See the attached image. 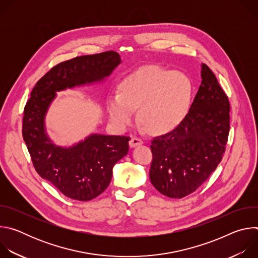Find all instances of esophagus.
I'll list each match as a JSON object with an SVG mask.
<instances>
[{"label": "esophagus", "instance_id": "esophagus-1", "mask_svg": "<svg viewBox=\"0 0 258 258\" xmlns=\"http://www.w3.org/2000/svg\"><path fill=\"white\" fill-rule=\"evenodd\" d=\"M142 144H143V140L140 139V138L134 137V138H132L131 141H130V147H131V148H135V147L140 146V145H142Z\"/></svg>", "mask_w": 258, "mask_h": 258}]
</instances>
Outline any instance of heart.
Segmentation results:
<instances>
[{
    "label": "heart",
    "mask_w": 258,
    "mask_h": 258,
    "mask_svg": "<svg viewBox=\"0 0 258 258\" xmlns=\"http://www.w3.org/2000/svg\"><path fill=\"white\" fill-rule=\"evenodd\" d=\"M193 87L188 77L158 66H145L120 85L119 95L110 96L107 110L118 127L130 125L139 109V118L151 134L163 135L176 128L186 117Z\"/></svg>",
    "instance_id": "obj_1"
}]
</instances>
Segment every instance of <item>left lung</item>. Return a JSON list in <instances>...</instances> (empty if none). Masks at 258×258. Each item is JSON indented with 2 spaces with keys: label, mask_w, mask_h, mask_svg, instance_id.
I'll return each instance as SVG.
<instances>
[{
  "label": "left lung",
  "mask_w": 258,
  "mask_h": 258,
  "mask_svg": "<svg viewBox=\"0 0 258 258\" xmlns=\"http://www.w3.org/2000/svg\"><path fill=\"white\" fill-rule=\"evenodd\" d=\"M201 85L186 117L151 142L150 180L169 198L195 192L222 161L230 132V103L213 72L201 64Z\"/></svg>",
  "instance_id": "obj_1"
}]
</instances>
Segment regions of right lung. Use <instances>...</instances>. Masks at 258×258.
<instances>
[{
    "label": "right lung",
    "mask_w": 258,
    "mask_h": 258,
    "mask_svg": "<svg viewBox=\"0 0 258 258\" xmlns=\"http://www.w3.org/2000/svg\"><path fill=\"white\" fill-rule=\"evenodd\" d=\"M121 63L108 51L64 61L36 83L24 107L22 136L33 166L63 195L89 201L109 186L112 169L128 151V137L91 134L69 146H57L46 131V115L57 92L103 83Z\"/></svg>",
    "instance_id": "obj_1"
}]
</instances>
